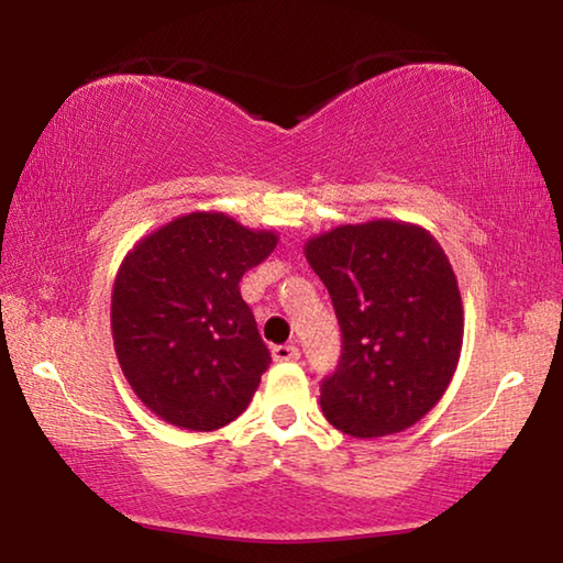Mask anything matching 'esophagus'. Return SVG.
Returning a JSON list of instances; mask_svg holds the SVG:
<instances>
[{
  "label": "esophagus",
  "instance_id": "34e87169",
  "mask_svg": "<svg viewBox=\"0 0 563 563\" xmlns=\"http://www.w3.org/2000/svg\"><path fill=\"white\" fill-rule=\"evenodd\" d=\"M273 360L275 362H295V360H300V350L295 345H275Z\"/></svg>",
  "mask_w": 563,
  "mask_h": 563
}]
</instances>
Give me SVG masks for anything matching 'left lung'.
<instances>
[{
	"mask_svg": "<svg viewBox=\"0 0 563 563\" xmlns=\"http://www.w3.org/2000/svg\"><path fill=\"white\" fill-rule=\"evenodd\" d=\"M332 298L342 357L320 387L322 415L350 437L417 424L450 387L464 338L450 258L422 225H338L305 243Z\"/></svg>",
	"mask_w": 563,
	"mask_h": 563,
	"instance_id": "8db88e82",
	"label": "left lung"
}]
</instances>
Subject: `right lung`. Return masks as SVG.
<instances>
[{"label": "right lung", "mask_w": 563, "mask_h": 563, "mask_svg": "<svg viewBox=\"0 0 563 563\" xmlns=\"http://www.w3.org/2000/svg\"><path fill=\"white\" fill-rule=\"evenodd\" d=\"M278 245L231 216H178L131 247L113 280L121 373L164 422L213 432L243 412L271 352L241 298L243 275Z\"/></svg>", "instance_id": "add662e5"}]
</instances>
